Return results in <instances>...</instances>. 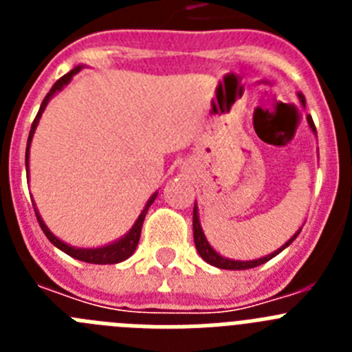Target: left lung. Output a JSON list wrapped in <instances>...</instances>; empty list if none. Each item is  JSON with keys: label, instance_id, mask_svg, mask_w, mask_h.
<instances>
[{"label": "left lung", "instance_id": "8db88e82", "mask_svg": "<svg viewBox=\"0 0 352 352\" xmlns=\"http://www.w3.org/2000/svg\"><path fill=\"white\" fill-rule=\"evenodd\" d=\"M300 100L301 104L305 105V96L300 95ZM309 123H310V129L316 132V125H314L312 118L309 116ZM298 234H300V231L296 232V234L292 236L291 239H289L287 243L284 245L282 248H278L276 252H273V254H270V256L263 257V259H256V261H229V259H223L222 256H219L217 252L213 250V248L210 247V243L206 241V238H204V232L203 229H201V226H199V219H197V210H195L194 206V241H195V248H197L199 256L203 257L206 263H210L211 266H217V268H222V270H248V268H256V266H261V264H264L266 261L273 259V257L276 256V254H280L282 250H284L285 247H289V245L294 241V239L298 238Z\"/></svg>", "mask_w": 352, "mask_h": 352}]
</instances>
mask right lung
Masks as SVG:
<instances>
[{"instance_id": "obj_1", "label": "right lung", "mask_w": 352, "mask_h": 352, "mask_svg": "<svg viewBox=\"0 0 352 352\" xmlns=\"http://www.w3.org/2000/svg\"><path fill=\"white\" fill-rule=\"evenodd\" d=\"M80 70V67L74 68V70H70L68 74H65L61 79H58L54 82V86L51 88V91L45 95V98H43L42 105H40L38 109V114H36V118L33 120V125H31V130H30V138H28V146H26V166H28V157H30V142H31V138H33V132H35L36 125H38V120L40 116H42L43 109H45V105H47L49 98H51L52 95H54L56 91H60L61 88H63L65 84L70 82V79L74 76H76L77 72ZM155 197H157V194L153 195V197L149 199L148 204H146V208L142 210V213L139 214L138 222L133 223L132 231L129 232V234L125 236L123 239H120V241H116V243L113 245H107V247H102V248H88V250H80V248H74V247H68V245H65L63 241H60V239L56 238L54 234H52L51 231H49L47 227H45V223L42 222V219H40V214L36 213L35 210V214H36V220H38L40 227H42L43 234L47 236V239L51 241L54 247H58L60 250H63L65 254H68L70 257H74V259H79V261H84V263H89V264H116V263H121V261L129 259L130 256H132L133 252H135V248H138V243H139V238H141V229H142V222H144V217L146 213H148V208L153 204Z\"/></svg>"}]
</instances>
